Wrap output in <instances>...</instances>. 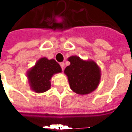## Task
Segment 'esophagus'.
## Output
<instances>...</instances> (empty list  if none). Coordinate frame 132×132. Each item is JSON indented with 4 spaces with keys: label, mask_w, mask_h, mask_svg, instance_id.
<instances>
[{
    "label": "esophagus",
    "mask_w": 132,
    "mask_h": 132,
    "mask_svg": "<svg viewBox=\"0 0 132 132\" xmlns=\"http://www.w3.org/2000/svg\"><path fill=\"white\" fill-rule=\"evenodd\" d=\"M60 66H61V69H62V70H63L64 66H65V64H64V63H63V62H61V63H60Z\"/></svg>",
    "instance_id": "esophagus-1"
}]
</instances>
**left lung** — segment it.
<instances>
[{"label": "left lung", "instance_id": "obj_1", "mask_svg": "<svg viewBox=\"0 0 132 132\" xmlns=\"http://www.w3.org/2000/svg\"><path fill=\"white\" fill-rule=\"evenodd\" d=\"M71 64L64 73L68 76L70 88L75 93L86 95L97 88L100 79V71L93 61H83L72 56L69 58Z\"/></svg>", "mask_w": 132, "mask_h": 132}]
</instances>
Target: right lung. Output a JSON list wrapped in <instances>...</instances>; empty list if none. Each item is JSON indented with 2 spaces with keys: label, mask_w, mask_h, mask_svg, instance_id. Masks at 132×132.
Returning <instances> with one entry per match:
<instances>
[{
  "label": "right lung",
  "mask_w": 132,
  "mask_h": 132,
  "mask_svg": "<svg viewBox=\"0 0 132 132\" xmlns=\"http://www.w3.org/2000/svg\"><path fill=\"white\" fill-rule=\"evenodd\" d=\"M60 72L61 68L54 59L42 58L27 73L31 88L36 93L48 90L51 87L50 80L52 76Z\"/></svg>",
  "instance_id": "right-lung-1"
}]
</instances>
